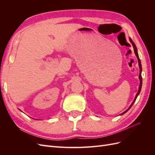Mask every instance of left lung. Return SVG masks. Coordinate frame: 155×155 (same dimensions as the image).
I'll use <instances>...</instances> for the list:
<instances>
[{"label":"left lung","instance_id":"1","mask_svg":"<svg viewBox=\"0 0 155 155\" xmlns=\"http://www.w3.org/2000/svg\"><path fill=\"white\" fill-rule=\"evenodd\" d=\"M129 41H130V43L133 44V48H134V54H135L136 56H137V59H138V64H139V67H140V75H139V79H140V86H139L138 92V93L137 94V95H136L135 98H134V100L133 102L132 103V104L130 105V106L127 109L125 112H124L123 113H122V114H125L126 112H127V111L130 109V107H132V105H133V104H134V103L135 102L136 100H137V98L138 96L139 95V94H140V91H141V88H142V64H141V61H140V58H139V56H138V51H137V46H136V45H135L134 43V42L133 41V40H132V39H131L130 38H129Z\"/></svg>","mask_w":155,"mask_h":155}]
</instances>
